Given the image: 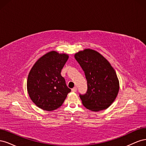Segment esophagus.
<instances>
[{
	"label": "esophagus",
	"mask_w": 146,
	"mask_h": 146,
	"mask_svg": "<svg viewBox=\"0 0 146 146\" xmlns=\"http://www.w3.org/2000/svg\"><path fill=\"white\" fill-rule=\"evenodd\" d=\"M72 91H73V92H76V91H77V88H76V87L73 88L72 89Z\"/></svg>",
	"instance_id": "esophagus-1"
}]
</instances>
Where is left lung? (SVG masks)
I'll return each instance as SVG.
<instances>
[{"label": "left lung", "mask_w": 146, "mask_h": 146, "mask_svg": "<svg viewBox=\"0 0 146 146\" xmlns=\"http://www.w3.org/2000/svg\"><path fill=\"white\" fill-rule=\"evenodd\" d=\"M74 57L87 80L86 92L80 94L84 107L93 111L108 108L116 98L119 90L115 70L100 54L90 48L76 53Z\"/></svg>", "instance_id": "obj_1"}]
</instances>
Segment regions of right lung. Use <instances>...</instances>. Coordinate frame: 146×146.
I'll use <instances>...</instances> for the list:
<instances>
[{"instance_id":"right-lung-1","label":"right lung","mask_w":146,"mask_h":146,"mask_svg":"<svg viewBox=\"0 0 146 146\" xmlns=\"http://www.w3.org/2000/svg\"><path fill=\"white\" fill-rule=\"evenodd\" d=\"M69 56L51 51L41 56L31 69L27 87L30 98L37 107L53 111L61 107L70 92L61 71Z\"/></svg>"}]
</instances>
